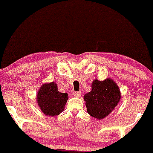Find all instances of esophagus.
<instances>
[{"instance_id":"1","label":"esophagus","mask_w":153,"mask_h":153,"mask_svg":"<svg viewBox=\"0 0 153 153\" xmlns=\"http://www.w3.org/2000/svg\"><path fill=\"white\" fill-rule=\"evenodd\" d=\"M73 95H74V96H76V97H80L81 96V93L78 92V91H74L73 92Z\"/></svg>"}]
</instances>
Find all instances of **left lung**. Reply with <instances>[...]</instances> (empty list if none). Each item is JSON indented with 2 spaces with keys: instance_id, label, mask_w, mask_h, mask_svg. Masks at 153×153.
Masks as SVG:
<instances>
[{
  "instance_id": "left-lung-1",
  "label": "left lung",
  "mask_w": 153,
  "mask_h": 153,
  "mask_svg": "<svg viewBox=\"0 0 153 153\" xmlns=\"http://www.w3.org/2000/svg\"><path fill=\"white\" fill-rule=\"evenodd\" d=\"M92 90L84 96L88 113L97 119L107 117L115 108L121 99L119 88L113 80L107 78L103 81L94 80Z\"/></svg>"
}]
</instances>
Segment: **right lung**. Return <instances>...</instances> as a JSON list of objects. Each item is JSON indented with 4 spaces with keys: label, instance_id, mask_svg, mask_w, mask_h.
Here are the masks:
<instances>
[{
    "label": "right lung",
    "instance_id": "add662e5",
    "mask_svg": "<svg viewBox=\"0 0 153 153\" xmlns=\"http://www.w3.org/2000/svg\"><path fill=\"white\" fill-rule=\"evenodd\" d=\"M68 99V94L58 91L57 84L54 82L43 84L36 96L40 109L50 117L59 115L64 110Z\"/></svg>",
    "mask_w": 153,
    "mask_h": 153
}]
</instances>
